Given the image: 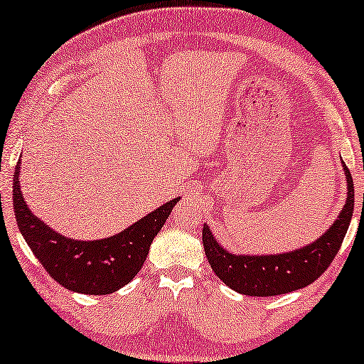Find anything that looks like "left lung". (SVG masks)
I'll list each match as a JSON object with an SVG mask.
<instances>
[{"mask_svg": "<svg viewBox=\"0 0 364 364\" xmlns=\"http://www.w3.org/2000/svg\"><path fill=\"white\" fill-rule=\"evenodd\" d=\"M346 176V202L340 215L315 242L291 252L243 255L233 253L220 245L213 237L210 227L203 223L202 242L207 260L215 275L242 295L275 296L305 288L323 275L340 250L343 238L350 227L355 208V187L353 177L343 162Z\"/></svg>", "mask_w": 364, "mask_h": 364, "instance_id": "obj_1", "label": "left lung"}]
</instances>
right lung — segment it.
<instances>
[{"label":"right lung","mask_w":364,"mask_h":364,"mask_svg":"<svg viewBox=\"0 0 364 364\" xmlns=\"http://www.w3.org/2000/svg\"><path fill=\"white\" fill-rule=\"evenodd\" d=\"M21 161L13 177V208L19 232L31 252L59 285L84 295H109L126 287L146 262L154 237L181 197L162 203L126 230L99 240L64 237L34 215L19 186Z\"/></svg>","instance_id":"right-lung-1"}]
</instances>
